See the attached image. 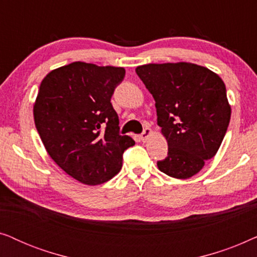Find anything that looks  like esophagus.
Here are the masks:
<instances>
[{"mask_svg":"<svg viewBox=\"0 0 257 257\" xmlns=\"http://www.w3.org/2000/svg\"><path fill=\"white\" fill-rule=\"evenodd\" d=\"M151 135H152V130L149 128V127H146L143 131L142 135H140V138H142V140H144V142H145V140H147V138H149Z\"/></svg>","mask_w":257,"mask_h":257,"instance_id":"1","label":"esophagus"}]
</instances>
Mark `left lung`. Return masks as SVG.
Listing matches in <instances>:
<instances>
[{"label": "left lung", "instance_id": "left-lung-1", "mask_svg": "<svg viewBox=\"0 0 257 257\" xmlns=\"http://www.w3.org/2000/svg\"><path fill=\"white\" fill-rule=\"evenodd\" d=\"M136 72L156 100L158 125L168 144L158 168L177 179L199 173L220 149L229 125L223 80L186 62L140 65Z\"/></svg>", "mask_w": 257, "mask_h": 257}]
</instances>
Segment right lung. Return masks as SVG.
Listing matches in <instances>:
<instances>
[{"instance_id": "obj_1", "label": "right lung", "mask_w": 257, "mask_h": 257, "mask_svg": "<svg viewBox=\"0 0 257 257\" xmlns=\"http://www.w3.org/2000/svg\"><path fill=\"white\" fill-rule=\"evenodd\" d=\"M124 68L73 62L42 80L34 119L51 159L85 185L104 184L119 173L122 153L135 145L119 135V118L111 104Z\"/></svg>"}]
</instances>
